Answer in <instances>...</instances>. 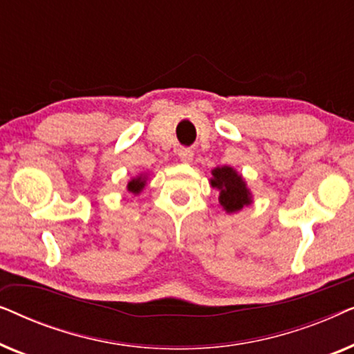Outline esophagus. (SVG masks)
<instances>
[{
  "label": "esophagus",
  "mask_w": 354,
  "mask_h": 354,
  "mask_svg": "<svg viewBox=\"0 0 354 354\" xmlns=\"http://www.w3.org/2000/svg\"><path fill=\"white\" fill-rule=\"evenodd\" d=\"M177 154H178V159H180L182 162H192L193 151H192L190 148H180L177 151Z\"/></svg>",
  "instance_id": "34e87169"
}]
</instances>
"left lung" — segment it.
I'll return each instance as SVG.
<instances>
[{"label": "left lung", "instance_id": "8db88e82", "mask_svg": "<svg viewBox=\"0 0 354 354\" xmlns=\"http://www.w3.org/2000/svg\"><path fill=\"white\" fill-rule=\"evenodd\" d=\"M209 183L219 192V205L227 214H234L253 203V193L246 185L241 174L230 166L214 167Z\"/></svg>", "mask_w": 354, "mask_h": 354}]
</instances>
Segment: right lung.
I'll list each match as a JSON object with an SVG mask.
<instances>
[{
  "instance_id": "add662e5",
  "label": "right lung",
  "mask_w": 354,
  "mask_h": 354,
  "mask_svg": "<svg viewBox=\"0 0 354 354\" xmlns=\"http://www.w3.org/2000/svg\"><path fill=\"white\" fill-rule=\"evenodd\" d=\"M147 180H148V174L147 172H142L138 174V176H135L130 178L127 182V192L132 193V195H140V193L143 192L145 185H147Z\"/></svg>"
}]
</instances>
